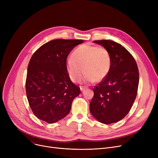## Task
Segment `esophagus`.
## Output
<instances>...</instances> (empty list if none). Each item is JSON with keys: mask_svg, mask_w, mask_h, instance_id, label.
<instances>
[{"mask_svg": "<svg viewBox=\"0 0 158 158\" xmlns=\"http://www.w3.org/2000/svg\"><path fill=\"white\" fill-rule=\"evenodd\" d=\"M87 87L86 86H80V89L81 90V91H82V90H84L85 89H86Z\"/></svg>", "mask_w": 158, "mask_h": 158, "instance_id": "obj_1", "label": "esophagus"}]
</instances>
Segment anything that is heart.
<instances>
[{
  "mask_svg": "<svg viewBox=\"0 0 158 158\" xmlns=\"http://www.w3.org/2000/svg\"><path fill=\"white\" fill-rule=\"evenodd\" d=\"M111 66V57L107 48L87 44L78 47L66 64V71L73 82H78L86 73L84 81L92 82L103 80ZM84 71H82V69Z\"/></svg>",
  "mask_w": 158,
  "mask_h": 158,
  "instance_id": "1",
  "label": "heart"
}]
</instances>
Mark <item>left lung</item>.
I'll use <instances>...</instances> for the list:
<instances>
[{
    "label": "left lung",
    "mask_w": 158,
    "mask_h": 158,
    "mask_svg": "<svg viewBox=\"0 0 158 158\" xmlns=\"http://www.w3.org/2000/svg\"><path fill=\"white\" fill-rule=\"evenodd\" d=\"M110 52L111 66L107 76L94 88L90 112L100 122H117L128 114L138 92L139 72L134 57L111 40H95Z\"/></svg>",
    "instance_id": "1"
}]
</instances>
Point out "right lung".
Segmentation results:
<instances>
[{
  "label": "right lung",
  "instance_id": "obj_1",
  "mask_svg": "<svg viewBox=\"0 0 158 158\" xmlns=\"http://www.w3.org/2000/svg\"><path fill=\"white\" fill-rule=\"evenodd\" d=\"M80 40L56 39L38 48L32 56L26 81L27 98L36 117L53 123L67 115L80 88L70 81L66 58Z\"/></svg>",
  "mask_w": 158,
  "mask_h": 158
}]
</instances>
